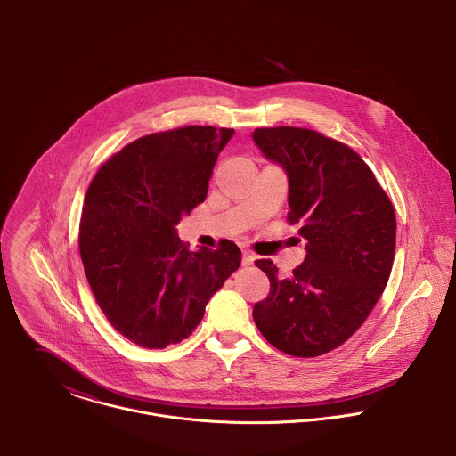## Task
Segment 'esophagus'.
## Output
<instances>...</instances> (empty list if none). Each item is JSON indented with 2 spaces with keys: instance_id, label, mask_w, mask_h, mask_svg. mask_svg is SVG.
<instances>
[{
  "instance_id": "1",
  "label": "esophagus",
  "mask_w": 456,
  "mask_h": 456,
  "mask_svg": "<svg viewBox=\"0 0 456 456\" xmlns=\"http://www.w3.org/2000/svg\"><path fill=\"white\" fill-rule=\"evenodd\" d=\"M256 261V256L253 255V253H249V251H244V255H242V263L248 266V265H253Z\"/></svg>"
}]
</instances>
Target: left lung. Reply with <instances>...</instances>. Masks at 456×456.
Wrapping results in <instances>:
<instances>
[{
  "label": "left lung",
  "mask_w": 456,
  "mask_h": 456,
  "mask_svg": "<svg viewBox=\"0 0 456 456\" xmlns=\"http://www.w3.org/2000/svg\"><path fill=\"white\" fill-rule=\"evenodd\" d=\"M261 154L288 177L289 223L307 240L291 277L270 279L253 311L263 337L291 356L313 358L346 342L374 309L390 277L396 221L390 198L367 163L318 131L279 126L253 131Z\"/></svg>",
  "instance_id": "1"
}]
</instances>
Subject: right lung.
Returning <instances> with one entry per match:
<instances>
[{
    "label": "right lung",
    "mask_w": 456,
    "mask_h": 456,
    "mask_svg": "<svg viewBox=\"0 0 456 456\" xmlns=\"http://www.w3.org/2000/svg\"><path fill=\"white\" fill-rule=\"evenodd\" d=\"M233 133L186 126L142 136L102 165L87 190L78 233L86 277L110 325L142 347L188 338L240 266L232 240L190 251L175 228L205 200Z\"/></svg>",
    "instance_id": "1"
}]
</instances>
